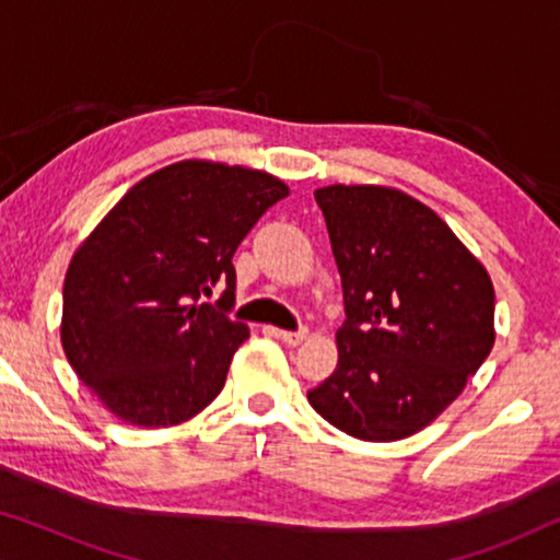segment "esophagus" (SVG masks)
I'll list each match as a JSON object with an SVG mask.
<instances>
[{"mask_svg": "<svg viewBox=\"0 0 560 560\" xmlns=\"http://www.w3.org/2000/svg\"><path fill=\"white\" fill-rule=\"evenodd\" d=\"M272 334L278 336V339H282L285 343H301V341H305V336H308V328L305 326H301V328H295V331H282V328H272Z\"/></svg>", "mask_w": 560, "mask_h": 560, "instance_id": "1", "label": "esophagus"}]
</instances>
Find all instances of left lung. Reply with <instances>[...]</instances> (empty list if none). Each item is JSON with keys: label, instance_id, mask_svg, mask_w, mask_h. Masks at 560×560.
<instances>
[{"label": "left lung", "instance_id": "1", "mask_svg": "<svg viewBox=\"0 0 560 560\" xmlns=\"http://www.w3.org/2000/svg\"><path fill=\"white\" fill-rule=\"evenodd\" d=\"M341 275L339 364L308 402L362 441H400L462 395L494 343V288L446 221L380 186L316 190Z\"/></svg>", "mask_w": 560, "mask_h": 560}]
</instances>
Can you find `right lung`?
<instances>
[{
	"instance_id": "add662e5",
	"label": "right lung",
	"mask_w": 560,
	"mask_h": 560,
	"mask_svg": "<svg viewBox=\"0 0 560 560\" xmlns=\"http://www.w3.org/2000/svg\"><path fill=\"white\" fill-rule=\"evenodd\" d=\"M288 196L272 175L203 160L167 165L121 196L75 249L63 282L60 341L75 374L132 425L201 412L249 336L232 320V257ZM213 287L217 304H203Z\"/></svg>"
}]
</instances>
